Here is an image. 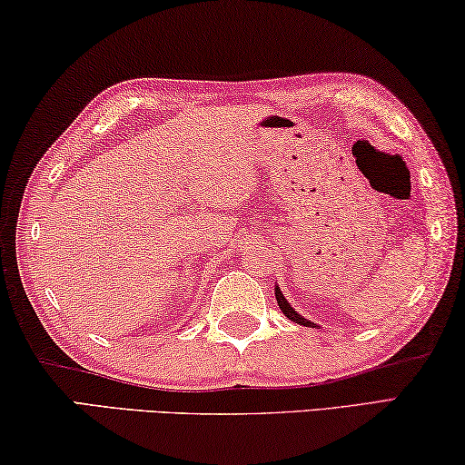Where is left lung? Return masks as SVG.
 Wrapping results in <instances>:
<instances>
[{"label":"left lung","instance_id":"1","mask_svg":"<svg viewBox=\"0 0 465 465\" xmlns=\"http://www.w3.org/2000/svg\"><path fill=\"white\" fill-rule=\"evenodd\" d=\"M275 298H277V304H279V308H282V312L287 316V319L293 321V322H298V325H304V327H316L314 322H311L308 319H304V316H302V314H298L296 311H293V308L290 306V302L285 300V296H283L282 290H279L277 285H275Z\"/></svg>","mask_w":465,"mask_h":465}]
</instances>
